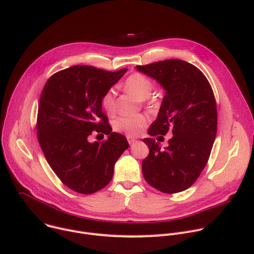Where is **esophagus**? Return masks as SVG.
Returning <instances> with one entry per match:
<instances>
[{
  "mask_svg": "<svg viewBox=\"0 0 254 254\" xmlns=\"http://www.w3.org/2000/svg\"><path fill=\"white\" fill-rule=\"evenodd\" d=\"M135 141H136V140L134 139V137H132V136H127V142H128L130 145L133 144Z\"/></svg>",
  "mask_w": 254,
  "mask_h": 254,
  "instance_id": "34e87169",
  "label": "esophagus"
}]
</instances>
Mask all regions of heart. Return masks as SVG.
I'll list each match as a JSON object with an SVG mask.
<instances>
[{
    "mask_svg": "<svg viewBox=\"0 0 254 254\" xmlns=\"http://www.w3.org/2000/svg\"><path fill=\"white\" fill-rule=\"evenodd\" d=\"M123 87L128 93L133 94L141 100L147 99L153 91L152 81L140 73H133L128 76L126 79ZM101 105L104 111L108 114H112L115 111V96L113 90L110 89L105 92L101 99ZM147 125L148 119L144 114L121 117L113 123L115 130L128 135L139 134Z\"/></svg>",
    "mask_w": 254,
    "mask_h": 254,
    "instance_id": "heart-1",
    "label": "heart"
}]
</instances>
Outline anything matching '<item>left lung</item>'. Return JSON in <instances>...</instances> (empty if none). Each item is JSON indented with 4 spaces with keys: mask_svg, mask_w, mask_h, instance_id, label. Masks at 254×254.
I'll return each mask as SVG.
<instances>
[{
    "mask_svg": "<svg viewBox=\"0 0 254 254\" xmlns=\"http://www.w3.org/2000/svg\"><path fill=\"white\" fill-rule=\"evenodd\" d=\"M135 67L166 91L148 133L165 135L171 131L173 134L164 149L152 137L143 140L150 150L142 162L143 175L160 191H183L200 175L216 137L218 114L212 87L196 66L181 60Z\"/></svg>",
    "mask_w": 254,
    "mask_h": 254,
    "instance_id": "left-lung-1",
    "label": "left lung"
}]
</instances>
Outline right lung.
Here are the masks:
<instances>
[{"label":"right lung","mask_w":254,"mask_h":254,"mask_svg":"<svg viewBox=\"0 0 254 254\" xmlns=\"http://www.w3.org/2000/svg\"><path fill=\"white\" fill-rule=\"evenodd\" d=\"M127 70L108 72L91 65H73L45 83L38 104L37 137L51 168L72 190L94 193L110 182L114 164L128 148L127 137L112 131L102 110L106 91ZM94 130L109 135L90 143Z\"/></svg>","instance_id":"add662e5"}]
</instances>
